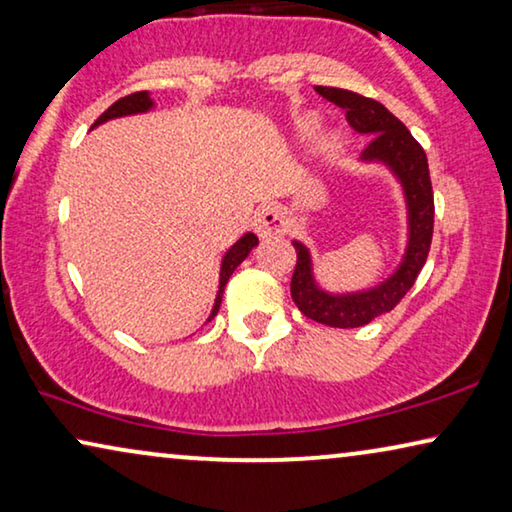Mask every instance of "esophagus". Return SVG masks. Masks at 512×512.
Instances as JSON below:
<instances>
[{"mask_svg": "<svg viewBox=\"0 0 512 512\" xmlns=\"http://www.w3.org/2000/svg\"><path fill=\"white\" fill-rule=\"evenodd\" d=\"M253 227H255V232L262 236V239H271V236L285 234V229H287L285 213L280 211V208H276V206L259 208L257 215H255Z\"/></svg>", "mask_w": 512, "mask_h": 512, "instance_id": "1", "label": "esophagus"}]
</instances>
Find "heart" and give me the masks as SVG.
<instances>
[{"instance_id": "b5f03b06", "label": "heart", "mask_w": 512, "mask_h": 512, "mask_svg": "<svg viewBox=\"0 0 512 512\" xmlns=\"http://www.w3.org/2000/svg\"><path fill=\"white\" fill-rule=\"evenodd\" d=\"M301 127H304V132H311V129L315 127V120L308 118V120H304V125H301ZM329 143H331V141H329Z\"/></svg>"}]
</instances>
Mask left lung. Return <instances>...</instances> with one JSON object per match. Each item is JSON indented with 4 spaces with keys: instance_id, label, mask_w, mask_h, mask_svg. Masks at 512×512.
<instances>
[{
    "instance_id": "obj_1",
    "label": "left lung",
    "mask_w": 512,
    "mask_h": 512,
    "mask_svg": "<svg viewBox=\"0 0 512 512\" xmlns=\"http://www.w3.org/2000/svg\"><path fill=\"white\" fill-rule=\"evenodd\" d=\"M315 92L327 102L345 111V120L359 134L371 136L369 146L362 150L364 162H380L399 178L408 208V246L399 269L383 283L364 292L329 294L318 287L313 278L311 253L304 243L292 241L297 250L290 292L294 304L306 318L320 325L352 329L369 325L378 315L390 313L406 292L413 287L417 273L422 271L434 234V192H431L427 155L413 139L406 125L385 109L376 99L357 92L315 85Z\"/></svg>"
}]
</instances>
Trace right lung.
<instances>
[{"mask_svg":"<svg viewBox=\"0 0 512 512\" xmlns=\"http://www.w3.org/2000/svg\"><path fill=\"white\" fill-rule=\"evenodd\" d=\"M150 109H153V99H150L148 92H146V90H143V92H134V95H127V97L118 99V102H115V104H111L109 109H106L102 115H99L97 122H95V127L102 125V122H106V120L122 118V115L146 113V111H150ZM257 243H259L257 236L248 232V234H243L241 239L236 241L234 246L227 250L225 257H222V266H220V290H218V297H215L213 311H211V315H208V322H211V320L215 318V315H218V311H220L222 292H225V285H227L229 276H232L236 266H239V264L243 262V259H246V257L250 255V250H253V248L257 246Z\"/></svg>","mask_w":512,"mask_h":512,"instance_id":"right-lung-1","label":"right lung"}]
</instances>
